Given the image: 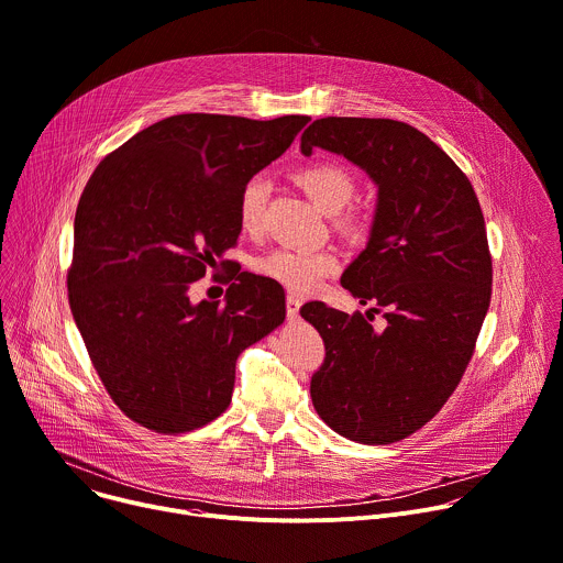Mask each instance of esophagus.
Wrapping results in <instances>:
<instances>
[{"label": "esophagus", "mask_w": 563, "mask_h": 563, "mask_svg": "<svg viewBox=\"0 0 563 563\" xmlns=\"http://www.w3.org/2000/svg\"><path fill=\"white\" fill-rule=\"evenodd\" d=\"M285 305H287V316H289V318H296V316H298V309H300V305H302V300H300L296 294H287Z\"/></svg>", "instance_id": "obj_1"}]
</instances>
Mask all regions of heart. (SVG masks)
I'll list each match as a JSON object with an SVG mask.
<instances>
[{"label": "heart", "instance_id": "b5f03b06", "mask_svg": "<svg viewBox=\"0 0 563 563\" xmlns=\"http://www.w3.org/2000/svg\"><path fill=\"white\" fill-rule=\"evenodd\" d=\"M298 185L305 194L328 213L341 211L350 205L354 196V178L339 165L316 163L296 172ZM269 185L263 176H254L240 189L238 196V224L240 231L247 235H256L263 229L265 200ZM343 227L352 233L361 231V222L356 216H347ZM254 269L261 276H267L296 294L313 291L325 276L339 269V256L330 250H289L280 247L254 263Z\"/></svg>", "mask_w": 563, "mask_h": 563}]
</instances>
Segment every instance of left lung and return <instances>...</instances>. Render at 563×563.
Listing matches in <instances>:
<instances>
[{
	"mask_svg": "<svg viewBox=\"0 0 563 563\" xmlns=\"http://www.w3.org/2000/svg\"><path fill=\"white\" fill-rule=\"evenodd\" d=\"M313 146L376 185L367 245L341 285L383 308L386 328L318 300L300 307L325 343L311 404L341 437L394 443L443 408L474 352L493 294L484 213L452 157L406 122L320 118L300 135L305 155Z\"/></svg>",
	"mask_w": 563,
	"mask_h": 563,
	"instance_id": "1",
	"label": "left lung"
}]
</instances>
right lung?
I'll list each match as a JSON object with an SVG mask.
<instances>
[{
  "label": "right lung",
  "mask_w": 563,
  "mask_h": 563,
  "mask_svg": "<svg viewBox=\"0 0 563 563\" xmlns=\"http://www.w3.org/2000/svg\"><path fill=\"white\" fill-rule=\"evenodd\" d=\"M307 122L172 115L89 178L75 211L68 302L107 391L135 423L180 434L220 417L240 352L285 320L272 278L235 272L222 305L191 302L189 289L235 245L240 189Z\"/></svg>",
  "instance_id": "right-lung-1"
}]
</instances>
